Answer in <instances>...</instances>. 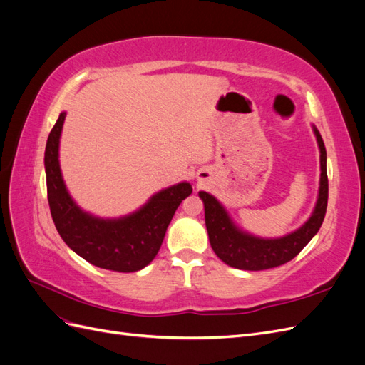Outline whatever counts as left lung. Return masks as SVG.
Masks as SVG:
<instances>
[{
  "label": "left lung",
  "mask_w": 365,
  "mask_h": 365,
  "mask_svg": "<svg viewBox=\"0 0 365 365\" xmlns=\"http://www.w3.org/2000/svg\"><path fill=\"white\" fill-rule=\"evenodd\" d=\"M322 160V178H319V195L312 216L307 222L294 233L280 239H259L239 231L231 222L225 210L212 195L200 192L205 208V225L208 231L210 245L216 256L227 264L237 269L262 271L280 267L292 260L307 242L311 240L322 227L329 196V181L326 170V148L322 135L315 129Z\"/></svg>",
  "instance_id": "obj_1"
}]
</instances>
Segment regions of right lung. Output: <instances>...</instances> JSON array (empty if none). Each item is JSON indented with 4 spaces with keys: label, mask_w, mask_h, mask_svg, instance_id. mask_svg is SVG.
Listing matches in <instances>:
<instances>
[{
    "label": "right lung",
    "mask_w": 365,
    "mask_h": 365,
    "mask_svg": "<svg viewBox=\"0 0 365 365\" xmlns=\"http://www.w3.org/2000/svg\"><path fill=\"white\" fill-rule=\"evenodd\" d=\"M65 113L53 126L46 146L47 195L53 222L74 252L98 268L134 272L157 256L170 220L181 201L192 193L181 182L157 193L140 212L117 220L83 213L70 197L59 169V137Z\"/></svg>",
    "instance_id": "1"
}]
</instances>
